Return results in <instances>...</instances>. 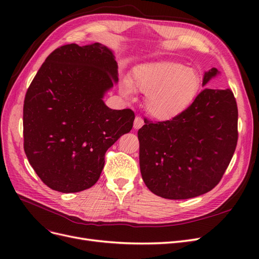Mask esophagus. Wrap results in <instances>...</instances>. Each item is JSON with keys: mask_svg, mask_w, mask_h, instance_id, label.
<instances>
[{"mask_svg": "<svg viewBox=\"0 0 259 259\" xmlns=\"http://www.w3.org/2000/svg\"><path fill=\"white\" fill-rule=\"evenodd\" d=\"M144 125V120L140 116H136L134 121V128L139 130Z\"/></svg>", "mask_w": 259, "mask_h": 259, "instance_id": "1", "label": "esophagus"}]
</instances>
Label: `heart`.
<instances>
[{
  "mask_svg": "<svg viewBox=\"0 0 259 259\" xmlns=\"http://www.w3.org/2000/svg\"><path fill=\"white\" fill-rule=\"evenodd\" d=\"M133 88L146 95L145 106L149 114L156 120L168 121L192 105L200 88V77L183 64L161 61L137 67L131 82L122 81V95L132 96Z\"/></svg>",
  "mask_w": 259,
  "mask_h": 259,
  "instance_id": "b5f03b06",
  "label": "heart"
}]
</instances>
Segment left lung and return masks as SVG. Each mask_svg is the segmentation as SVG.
<instances>
[{
    "label": "left lung",
    "instance_id": "left-lung-1",
    "mask_svg": "<svg viewBox=\"0 0 259 259\" xmlns=\"http://www.w3.org/2000/svg\"><path fill=\"white\" fill-rule=\"evenodd\" d=\"M221 74L211 68L202 86ZM139 166L148 189L169 200L210 191L222 179L238 142V107L230 90L206 88L183 114L145 121L138 131Z\"/></svg>",
    "mask_w": 259,
    "mask_h": 259
}]
</instances>
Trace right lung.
<instances>
[{
	"mask_svg": "<svg viewBox=\"0 0 259 259\" xmlns=\"http://www.w3.org/2000/svg\"><path fill=\"white\" fill-rule=\"evenodd\" d=\"M117 75L114 52L100 43L61 46L38 69L23 105V147L51 189L72 193L95 185L106 151L131 132L134 112L104 101Z\"/></svg>",
	"mask_w": 259,
	"mask_h": 259,
	"instance_id": "right-lung-1",
	"label": "right lung"
}]
</instances>
